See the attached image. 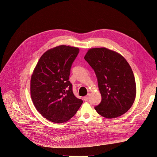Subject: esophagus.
I'll use <instances>...</instances> for the list:
<instances>
[{
	"label": "esophagus",
	"instance_id": "obj_1",
	"mask_svg": "<svg viewBox=\"0 0 157 157\" xmlns=\"http://www.w3.org/2000/svg\"><path fill=\"white\" fill-rule=\"evenodd\" d=\"M89 94H88L87 95L85 96V97L83 98V99H84V100L85 101H88V100H89Z\"/></svg>",
	"mask_w": 157,
	"mask_h": 157
}]
</instances>
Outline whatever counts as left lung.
<instances>
[{"label": "left lung", "mask_w": 157, "mask_h": 157, "mask_svg": "<svg viewBox=\"0 0 157 157\" xmlns=\"http://www.w3.org/2000/svg\"><path fill=\"white\" fill-rule=\"evenodd\" d=\"M84 59L94 70L101 101L95 107L101 116L113 119L127 112L136 95L132 69L119 53L106 48L89 49Z\"/></svg>", "instance_id": "1"}]
</instances>
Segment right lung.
<instances>
[{
	"label": "right lung",
	"instance_id": "1",
	"mask_svg": "<svg viewBox=\"0 0 157 157\" xmlns=\"http://www.w3.org/2000/svg\"><path fill=\"white\" fill-rule=\"evenodd\" d=\"M79 49L60 45L46 51L40 58L30 78V90L36 110L47 120L63 123L76 113L82 103L68 81L71 64Z\"/></svg>",
	"mask_w": 157,
	"mask_h": 157
}]
</instances>
